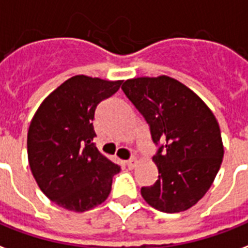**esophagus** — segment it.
Wrapping results in <instances>:
<instances>
[{
    "mask_svg": "<svg viewBox=\"0 0 248 248\" xmlns=\"http://www.w3.org/2000/svg\"><path fill=\"white\" fill-rule=\"evenodd\" d=\"M137 164H138V160L135 157L130 158V160H127V161H126V165H127L128 169H134V168L137 166Z\"/></svg>",
    "mask_w": 248,
    "mask_h": 248,
    "instance_id": "1",
    "label": "esophagus"
}]
</instances>
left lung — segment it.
<instances>
[{"instance_id": "left-lung-1", "label": "left lung", "mask_w": 248, "mask_h": 248, "mask_svg": "<svg viewBox=\"0 0 248 248\" xmlns=\"http://www.w3.org/2000/svg\"><path fill=\"white\" fill-rule=\"evenodd\" d=\"M122 91L158 147L154 156L158 179L141 187V196L161 212L191 208L209 190L224 157L216 117L198 94L165 75L128 79Z\"/></svg>"}]
</instances>
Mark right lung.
Segmentation results:
<instances>
[{"label":"right lung","mask_w":248,"mask_h":248,"mask_svg":"<svg viewBox=\"0 0 248 248\" xmlns=\"http://www.w3.org/2000/svg\"><path fill=\"white\" fill-rule=\"evenodd\" d=\"M122 80L67 79L41 103L27 135L28 162L40 190L60 207L84 212L107 200L121 168L92 143L96 108Z\"/></svg>","instance_id":"obj_1"}]
</instances>
